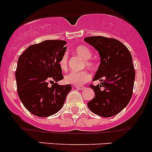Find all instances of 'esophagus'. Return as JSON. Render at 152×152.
I'll return each mask as SVG.
<instances>
[{
  "instance_id": "1",
  "label": "esophagus",
  "mask_w": 152,
  "mask_h": 152,
  "mask_svg": "<svg viewBox=\"0 0 152 152\" xmlns=\"http://www.w3.org/2000/svg\"><path fill=\"white\" fill-rule=\"evenodd\" d=\"M75 88H76L77 89H79V90H84L86 88L85 86H75Z\"/></svg>"
}]
</instances>
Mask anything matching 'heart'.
<instances>
[{
	"instance_id": "obj_1",
	"label": "heart",
	"mask_w": 152,
	"mask_h": 152,
	"mask_svg": "<svg viewBox=\"0 0 152 152\" xmlns=\"http://www.w3.org/2000/svg\"><path fill=\"white\" fill-rule=\"evenodd\" d=\"M73 52L77 56L80 57L83 59V62L82 64V69L86 68L91 70L94 69L95 64L94 61L91 59L93 53L91 50L90 48L85 45H78L74 49ZM68 55L66 53L64 54L60 58L58 62V64L60 68L63 71H66L68 68ZM91 78V75L87 70H83V71L78 72H70L65 76L64 80L66 83L72 84L75 86H81L85 84L86 83L88 82Z\"/></svg>"
}]
</instances>
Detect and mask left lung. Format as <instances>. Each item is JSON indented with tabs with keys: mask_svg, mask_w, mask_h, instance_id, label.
I'll return each mask as SVG.
<instances>
[{
	"mask_svg": "<svg viewBox=\"0 0 152 152\" xmlns=\"http://www.w3.org/2000/svg\"><path fill=\"white\" fill-rule=\"evenodd\" d=\"M84 41L94 47L101 58L93 79L101 83L89 86L95 95L88 107L100 116H113L127 105L132 96L135 71L131 53L115 39L96 36L86 37Z\"/></svg>",
	"mask_w": 152,
	"mask_h": 152,
	"instance_id": "left-lung-1",
	"label": "left lung"
}]
</instances>
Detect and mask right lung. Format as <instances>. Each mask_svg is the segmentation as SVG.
<instances>
[{"instance_id": "add662e5", "label": "right lung", "mask_w": 152, "mask_h": 152, "mask_svg": "<svg viewBox=\"0 0 152 152\" xmlns=\"http://www.w3.org/2000/svg\"><path fill=\"white\" fill-rule=\"evenodd\" d=\"M66 45L63 40H45L29 46L19 57L15 72L18 96L37 116L48 117L60 110L72 89L69 84L56 83L64 78L58 62Z\"/></svg>"}]
</instances>
